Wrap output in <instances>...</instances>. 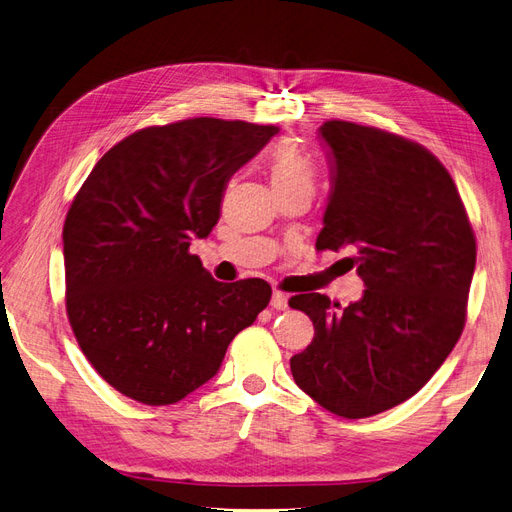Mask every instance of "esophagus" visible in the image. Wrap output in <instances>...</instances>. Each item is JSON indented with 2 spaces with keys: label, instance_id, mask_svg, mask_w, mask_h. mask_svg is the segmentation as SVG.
I'll return each mask as SVG.
<instances>
[{
  "label": "esophagus",
  "instance_id": "obj_1",
  "mask_svg": "<svg viewBox=\"0 0 512 512\" xmlns=\"http://www.w3.org/2000/svg\"><path fill=\"white\" fill-rule=\"evenodd\" d=\"M270 305H272L274 309H286V307H288V297H286L284 293H280V291H274Z\"/></svg>",
  "mask_w": 512,
  "mask_h": 512
}]
</instances>
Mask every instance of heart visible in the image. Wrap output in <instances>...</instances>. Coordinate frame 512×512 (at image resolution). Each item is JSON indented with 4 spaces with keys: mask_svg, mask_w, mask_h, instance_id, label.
I'll return each instance as SVG.
<instances>
[{
    "mask_svg": "<svg viewBox=\"0 0 512 512\" xmlns=\"http://www.w3.org/2000/svg\"><path fill=\"white\" fill-rule=\"evenodd\" d=\"M268 171L276 194L295 188H314V165H311L307 154L291 140H282L270 150Z\"/></svg>",
    "mask_w": 512,
    "mask_h": 512,
    "instance_id": "obj_1",
    "label": "heart"
}]
</instances>
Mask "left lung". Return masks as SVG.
<instances>
[{"label": "left lung", "mask_w": 512, "mask_h": 512, "mask_svg": "<svg viewBox=\"0 0 512 512\" xmlns=\"http://www.w3.org/2000/svg\"><path fill=\"white\" fill-rule=\"evenodd\" d=\"M318 131L332 186L316 249L353 253L366 291L343 309L320 293L288 301L316 330L291 372L328 412L366 418L406 402L454 349L477 244L452 175L425 146L337 119Z\"/></svg>", "instance_id": "8db88e82"}]
</instances>
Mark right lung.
Masks as SVG:
<instances>
[{
    "instance_id": "add662e5",
    "label": "right lung",
    "mask_w": 512,
    "mask_h": 512,
    "mask_svg": "<svg viewBox=\"0 0 512 512\" xmlns=\"http://www.w3.org/2000/svg\"><path fill=\"white\" fill-rule=\"evenodd\" d=\"M278 133L196 117L131 133L87 175L66 213V316L119 393L167 406L205 385L272 288L213 280L190 253L219 219L230 177Z\"/></svg>"
}]
</instances>
